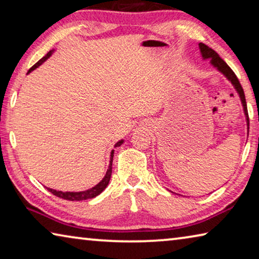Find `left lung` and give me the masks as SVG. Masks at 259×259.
<instances>
[{
    "instance_id": "left-lung-1",
    "label": "left lung",
    "mask_w": 259,
    "mask_h": 259,
    "mask_svg": "<svg viewBox=\"0 0 259 259\" xmlns=\"http://www.w3.org/2000/svg\"><path fill=\"white\" fill-rule=\"evenodd\" d=\"M199 48H200V52H201V56H202L203 60L210 59V65H211L213 68H216L219 73H222L223 75H224L227 78V80H229L232 83V85L234 87L235 91L238 93L240 100H241V104H242V107H243L245 121H247V129H248V134H249V116H248L247 103H245L243 89L240 84L238 77H236L234 72L230 68L229 65H227L225 61L218 56L217 52L212 50L211 48H209L208 46L203 45V43H199Z\"/></svg>"
}]
</instances>
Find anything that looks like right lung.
<instances>
[{"label":"right lung","instance_id":"1","mask_svg":"<svg viewBox=\"0 0 259 259\" xmlns=\"http://www.w3.org/2000/svg\"><path fill=\"white\" fill-rule=\"evenodd\" d=\"M55 52V49L50 50L48 54L43 57L42 59H40L37 61L36 64L34 65L33 67L29 68V71L27 72V74H29L32 71H34V69H36L38 66H41V65L45 63V61L49 58V57L54 54ZM124 140L121 139L117 142L115 145H114V147H117V146H121L122 143H123ZM113 156H114V150H112L111 152V156H109V165H108V169L106 171V175H105L104 178L100 181L97 185H95L94 187L89 188V190L87 191H82V192H63V191H57V190H52V188H48V191L51 192L52 194L58 196V198H61V199H65V200H68V201H83V200H88V199H94L96 198V196L99 195L100 193H102L105 188L107 187L109 181H111V176H112V162H113Z\"/></svg>","mask_w":259,"mask_h":259}]
</instances>
